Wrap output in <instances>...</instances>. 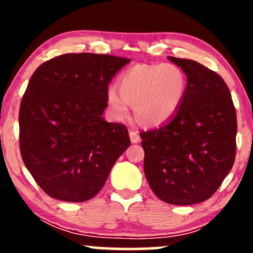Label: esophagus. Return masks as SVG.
Wrapping results in <instances>:
<instances>
[{
    "mask_svg": "<svg viewBox=\"0 0 253 253\" xmlns=\"http://www.w3.org/2000/svg\"><path fill=\"white\" fill-rule=\"evenodd\" d=\"M129 136H130L131 143H132V144H137V143H139V141H140L139 134H138V132H136V131H130Z\"/></svg>",
    "mask_w": 253,
    "mask_h": 253,
    "instance_id": "34e87169",
    "label": "esophagus"
}]
</instances>
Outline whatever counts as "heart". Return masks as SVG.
<instances>
[{"label":"heart","mask_w":253,"mask_h":253,"mask_svg":"<svg viewBox=\"0 0 253 253\" xmlns=\"http://www.w3.org/2000/svg\"><path fill=\"white\" fill-rule=\"evenodd\" d=\"M119 88L120 93L115 88L107 92V101L116 119L126 120L129 105H133L138 122L155 126L177 112L185 98L188 81L176 64H138L121 76Z\"/></svg>","instance_id":"1"}]
</instances>
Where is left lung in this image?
<instances>
[{"label":"left lung","instance_id":"obj_1","mask_svg":"<svg viewBox=\"0 0 253 253\" xmlns=\"http://www.w3.org/2000/svg\"><path fill=\"white\" fill-rule=\"evenodd\" d=\"M188 77L181 107L167 122L140 132L144 171L154 195L171 205L205 202L230 171L237 120L229 88L216 72L168 56Z\"/></svg>","mask_w":253,"mask_h":253}]
</instances>
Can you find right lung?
<instances>
[{
  "mask_svg": "<svg viewBox=\"0 0 253 253\" xmlns=\"http://www.w3.org/2000/svg\"><path fill=\"white\" fill-rule=\"evenodd\" d=\"M130 61L64 54L34 71L20 103V154L48 196L70 203L93 198L130 146L126 127L102 116L108 85Z\"/></svg>",
  "mask_w": 253,
  "mask_h": 253,
  "instance_id": "right-lung-1",
  "label": "right lung"
}]
</instances>
